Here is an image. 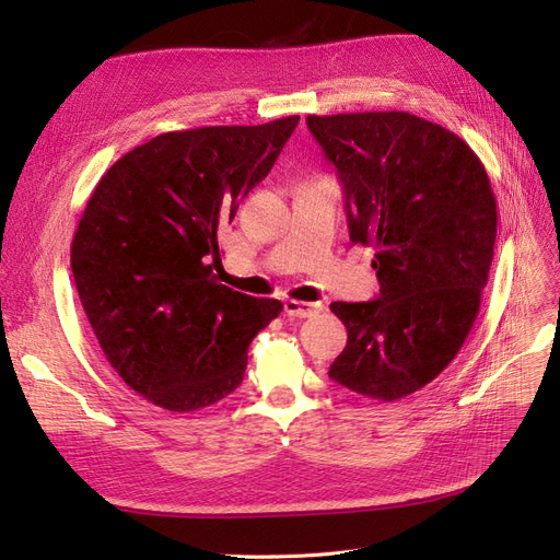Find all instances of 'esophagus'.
Masks as SVG:
<instances>
[{
	"instance_id": "34e87169",
	"label": "esophagus",
	"mask_w": 560,
	"mask_h": 560,
	"mask_svg": "<svg viewBox=\"0 0 560 560\" xmlns=\"http://www.w3.org/2000/svg\"><path fill=\"white\" fill-rule=\"evenodd\" d=\"M324 310L322 303H305V301H287L284 303V312L289 317L296 319H305V317H315Z\"/></svg>"
}]
</instances>
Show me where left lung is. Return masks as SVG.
Returning a JSON list of instances; mask_svg holds the SVG:
<instances>
[{"label":"left lung","instance_id":"left-lung-1","mask_svg":"<svg viewBox=\"0 0 560 560\" xmlns=\"http://www.w3.org/2000/svg\"><path fill=\"white\" fill-rule=\"evenodd\" d=\"M338 172L349 238L374 245L378 296L335 301L347 347L328 376L393 401L436 378L471 330L497 243V199L474 149L409 112L307 117Z\"/></svg>","mask_w":560,"mask_h":560}]
</instances>
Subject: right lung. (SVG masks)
<instances>
[{
  "label": "right lung",
  "mask_w": 560,
  "mask_h": 560,
  "mask_svg": "<svg viewBox=\"0 0 560 560\" xmlns=\"http://www.w3.org/2000/svg\"><path fill=\"white\" fill-rule=\"evenodd\" d=\"M301 117L174 130L112 165L80 218L71 268L86 319L124 382L170 411L236 390L255 335L282 303L220 284V228Z\"/></svg>",
  "instance_id": "right-lung-1"
}]
</instances>
